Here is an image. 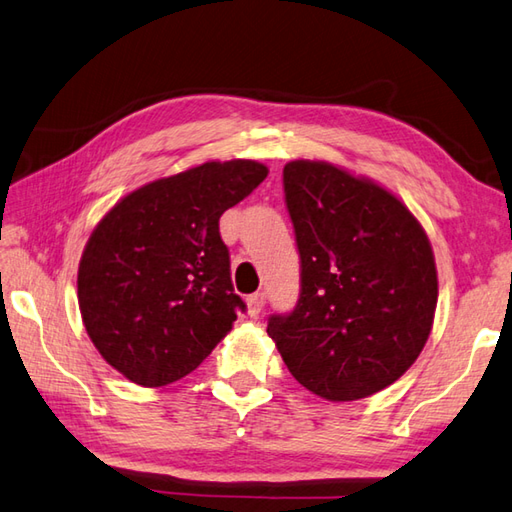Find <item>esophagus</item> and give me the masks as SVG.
<instances>
[{"label":"esophagus","instance_id":"obj_1","mask_svg":"<svg viewBox=\"0 0 512 512\" xmlns=\"http://www.w3.org/2000/svg\"><path fill=\"white\" fill-rule=\"evenodd\" d=\"M265 300H267V295L263 291H256V293L249 295V298H247V311H249V315H258L260 311H263Z\"/></svg>","mask_w":512,"mask_h":512}]
</instances>
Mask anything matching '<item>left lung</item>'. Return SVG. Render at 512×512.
Here are the masks:
<instances>
[{
  "label": "left lung",
  "mask_w": 512,
  "mask_h": 512,
  "mask_svg": "<svg viewBox=\"0 0 512 512\" xmlns=\"http://www.w3.org/2000/svg\"><path fill=\"white\" fill-rule=\"evenodd\" d=\"M300 252V298L267 333L300 385L357 401L412 366L434 324L429 238L392 192L328 162L282 170Z\"/></svg>",
  "instance_id": "obj_1"
}]
</instances>
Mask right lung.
Wrapping results in <instances>:
<instances>
[{
	"instance_id": "1",
	"label": "right lung",
	"mask_w": 512,
	"mask_h": 512,
	"mask_svg": "<svg viewBox=\"0 0 512 512\" xmlns=\"http://www.w3.org/2000/svg\"><path fill=\"white\" fill-rule=\"evenodd\" d=\"M267 173L252 160L206 162L133 190L96 225L78 306L102 359L129 381L160 388L186 377L245 311L219 219Z\"/></svg>"
}]
</instances>
